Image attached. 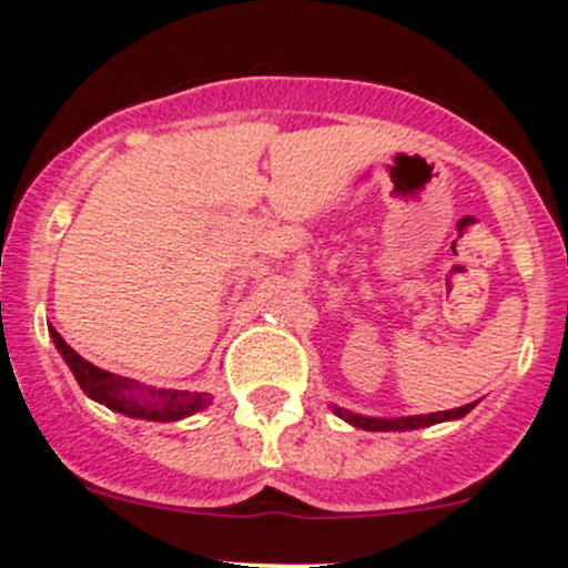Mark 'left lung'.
Instances as JSON below:
<instances>
[{"mask_svg":"<svg viewBox=\"0 0 568 568\" xmlns=\"http://www.w3.org/2000/svg\"><path fill=\"white\" fill-rule=\"evenodd\" d=\"M476 403L463 405V408H452V410H438V414H422V416H362L354 414V410H345L339 405H332L334 414L339 416L343 422H348L351 427L367 429V433H405V429H419V427H429V425H440V422H455L463 419L465 414L474 410Z\"/></svg>","mask_w":568,"mask_h":568,"instance_id":"8db88e82","label":"left lung"}]
</instances>
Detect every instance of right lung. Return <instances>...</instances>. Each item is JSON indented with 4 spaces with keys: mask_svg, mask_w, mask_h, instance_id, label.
Instances as JSON below:
<instances>
[{
    "mask_svg": "<svg viewBox=\"0 0 568 568\" xmlns=\"http://www.w3.org/2000/svg\"><path fill=\"white\" fill-rule=\"evenodd\" d=\"M48 332H51V339L59 354H62V359L73 369L83 394L92 397L94 403L116 410V414L146 422H179L212 405V394L206 392L158 389V386L139 384L133 378H124V375H113L109 369L94 367L92 362L75 354L53 326H48Z\"/></svg>",
    "mask_w": 568,
    "mask_h": 568,
    "instance_id": "obj_1",
    "label": "right lung"
}]
</instances>
